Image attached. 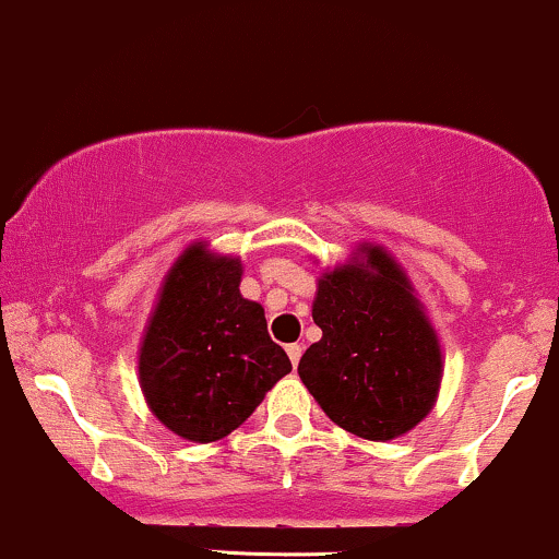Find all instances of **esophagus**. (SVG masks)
I'll use <instances>...</instances> for the list:
<instances>
[{"instance_id": "obj_1", "label": "esophagus", "mask_w": 559, "mask_h": 559, "mask_svg": "<svg viewBox=\"0 0 559 559\" xmlns=\"http://www.w3.org/2000/svg\"><path fill=\"white\" fill-rule=\"evenodd\" d=\"M302 345H289L286 347V353H289V360H292V366H297L299 364V358H302Z\"/></svg>"}]
</instances>
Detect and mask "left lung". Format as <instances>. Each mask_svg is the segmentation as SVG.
Instances as JSON below:
<instances>
[{"label": "left lung", "mask_w": 559, "mask_h": 559, "mask_svg": "<svg viewBox=\"0 0 559 559\" xmlns=\"http://www.w3.org/2000/svg\"><path fill=\"white\" fill-rule=\"evenodd\" d=\"M312 321L323 336L297 371L334 425L384 443L432 411L443 379L438 334L382 247L364 243L318 278Z\"/></svg>", "instance_id": "8db88e82"}]
</instances>
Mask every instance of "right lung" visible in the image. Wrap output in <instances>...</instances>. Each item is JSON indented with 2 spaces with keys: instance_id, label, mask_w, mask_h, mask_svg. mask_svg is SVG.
Wrapping results in <instances>:
<instances>
[{
  "instance_id": "right-lung-1",
  "label": "right lung",
  "mask_w": 559,
  "mask_h": 559,
  "mask_svg": "<svg viewBox=\"0 0 559 559\" xmlns=\"http://www.w3.org/2000/svg\"><path fill=\"white\" fill-rule=\"evenodd\" d=\"M241 260L193 243L164 278L140 345V388L164 427L212 443L254 414L292 371L262 305L243 299Z\"/></svg>"
}]
</instances>
